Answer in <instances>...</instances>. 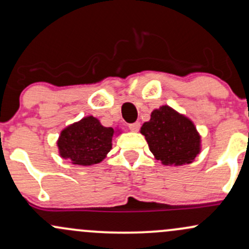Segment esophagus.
<instances>
[{
  "mask_svg": "<svg viewBox=\"0 0 249 249\" xmlns=\"http://www.w3.org/2000/svg\"><path fill=\"white\" fill-rule=\"evenodd\" d=\"M139 127H141V123H138V122L132 123V124L128 125V128H130L131 131H133V132H137V131L139 130Z\"/></svg>",
  "mask_w": 249,
  "mask_h": 249,
  "instance_id": "1",
  "label": "esophagus"
}]
</instances>
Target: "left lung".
I'll return each mask as SVG.
<instances>
[{
    "mask_svg": "<svg viewBox=\"0 0 249 249\" xmlns=\"http://www.w3.org/2000/svg\"><path fill=\"white\" fill-rule=\"evenodd\" d=\"M150 151L164 165L190 164L200 153V134L193 122L168 105L152 111L141 128Z\"/></svg>",
    "mask_w": 249,
    "mask_h": 249,
    "instance_id": "left-lung-1",
    "label": "left lung"
}]
</instances>
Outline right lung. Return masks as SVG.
Wrapping results in <instances>:
<instances>
[{"label": "right lung", "mask_w": 249, "mask_h": 249, "mask_svg": "<svg viewBox=\"0 0 249 249\" xmlns=\"http://www.w3.org/2000/svg\"><path fill=\"white\" fill-rule=\"evenodd\" d=\"M115 133L112 127L103 126L95 117H84L61 132L57 141L59 156L81 166L98 164L112 148Z\"/></svg>", "instance_id": "right-lung-1"}]
</instances>
